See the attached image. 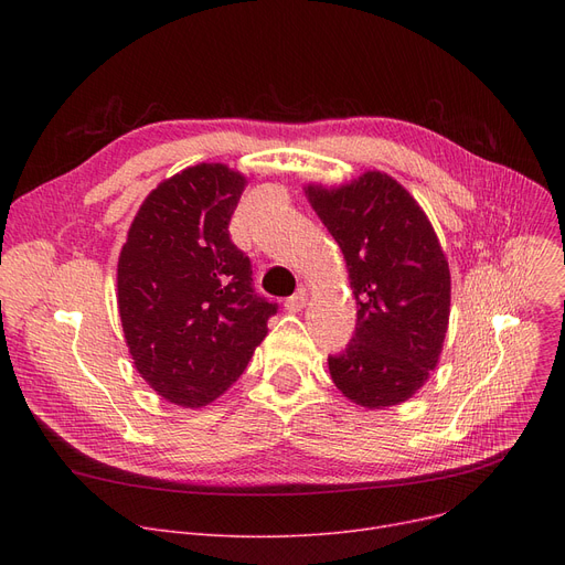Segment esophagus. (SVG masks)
<instances>
[{
    "label": "esophagus",
    "instance_id": "esophagus-1",
    "mask_svg": "<svg viewBox=\"0 0 565 565\" xmlns=\"http://www.w3.org/2000/svg\"><path fill=\"white\" fill-rule=\"evenodd\" d=\"M305 305H307V292H305V288H300L298 292L290 295V298L284 302L286 311H290V313H298V311H302V309H305Z\"/></svg>",
    "mask_w": 565,
    "mask_h": 565
}]
</instances>
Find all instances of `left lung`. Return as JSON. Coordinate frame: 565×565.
Listing matches in <instances>:
<instances>
[{"label":"left lung","instance_id":"left-lung-1","mask_svg":"<svg viewBox=\"0 0 565 565\" xmlns=\"http://www.w3.org/2000/svg\"><path fill=\"white\" fill-rule=\"evenodd\" d=\"M305 192L343 252L358 300L354 334L328 360L337 390L369 409L401 405L426 384L449 328L451 273L433 224L382 171Z\"/></svg>","mask_w":565,"mask_h":565}]
</instances>
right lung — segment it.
<instances>
[{
    "label": "right lung",
    "instance_id": "1",
    "mask_svg": "<svg viewBox=\"0 0 565 565\" xmlns=\"http://www.w3.org/2000/svg\"><path fill=\"white\" fill-rule=\"evenodd\" d=\"M245 185L220 162L167 178L143 199L118 256V313L135 369L181 407L220 398L277 313L228 235Z\"/></svg>",
    "mask_w": 565,
    "mask_h": 565
}]
</instances>
